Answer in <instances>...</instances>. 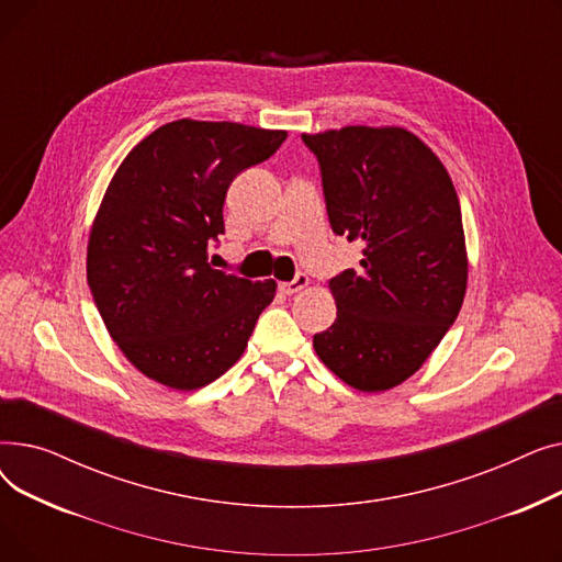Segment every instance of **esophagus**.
<instances>
[{
	"mask_svg": "<svg viewBox=\"0 0 562 562\" xmlns=\"http://www.w3.org/2000/svg\"><path fill=\"white\" fill-rule=\"evenodd\" d=\"M310 284V278L305 273H299L291 282H280L278 289L284 293V296H291V293H299L301 289H305Z\"/></svg>",
	"mask_w": 562,
	"mask_h": 562,
	"instance_id": "obj_1",
	"label": "esophagus"
}]
</instances>
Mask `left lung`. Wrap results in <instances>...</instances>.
<instances>
[{"label": "left lung", "mask_w": 562, "mask_h": 562, "mask_svg": "<svg viewBox=\"0 0 562 562\" xmlns=\"http://www.w3.org/2000/svg\"><path fill=\"white\" fill-rule=\"evenodd\" d=\"M321 168L330 227L362 244L330 280L337 318L314 350L360 392H385L428 360L467 289L458 193L430 147L403 127L303 134Z\"/></svg>", "instance_id": "1"}]
</instances>
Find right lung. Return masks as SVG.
Wrapping results in <instances>:
<instances>
[{
    "mask_svg": "<svg viewBox=\"0 0 562 562\" xmlns=\"http://www.w3.org/2000/svg\"><path fill=\"white\" fill-rule=\"evenodd\" d=\"M286 132L182 121L145 136L104 193L86 276L111 339L170 390L210 385L244 356L276 282L206 261L225 234L232 180L276 155Z\"/></svg>",
    "mask_w": 562,
    "mask_h": 562,
    "instance_id": "obj_1",
    "label": "right lung"
}]
</instances>
